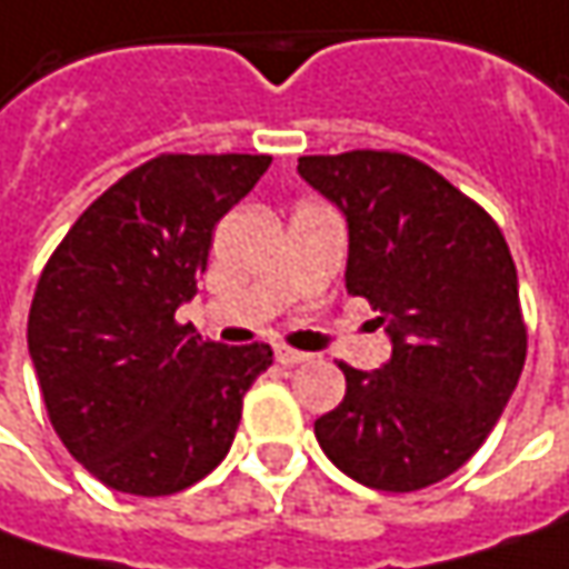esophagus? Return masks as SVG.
Here are the masks:
<instances>
[{
  "label": "esophagus",
  "mask_w": 569,
  "mask_h": 569,
  "mask_svg": "<svg viewBox=\"0 0 569 569\" xmlns=\"http://www.w3.org/2000/svg\"><path fill=\"white\" fill-rule=\"evenodd\" d=\"M274 361L278 363H284V367H295V363H303L307 361V355L303 351H295V348H274Z\"/></svg>",
  "instance_id": "34e87169"
}]
</instances>
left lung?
<instances>
[{"instance_id": "left-lung-1", "label": "left lung", "mask_w": 569, "mask_h": 569, "mask_svg": "<svg viewBox=\"0 0 569 569\" xmlns=\"http://www.w3.org/2000/svg\"><path fill=\"white\" fill-rule=\"evenodd\" d=\"M348 224V295L392 341L380 370L345 373L317 418L332 466L377 491H421L462 469L503 415L526 363L510 247L493 218L437 170L396 151L297 161Z\"/></svg>"}]
</instances>
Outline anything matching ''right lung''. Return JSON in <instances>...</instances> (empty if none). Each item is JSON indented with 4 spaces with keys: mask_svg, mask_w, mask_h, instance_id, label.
Returning <instances> with one entry per match:
<instances>
[{
    "mask_svg": "<svg viewBox=\"0 0 569 569\" xmlns=\"http://www.w3.org/2000/svg\"><path fill=\"white\" fill-rule=\"evenodd\" d=\"M269 154H161L78 218L33 291L28 351L59 440L107 488L164 497L228 456L272 348L202 341L196 297L214 224Z\"/></svg>",
    "mask_w": 569,
    "mask_h": 569,
    "instance_id": "1",
    "label": "right lung"
}]
</instances>
